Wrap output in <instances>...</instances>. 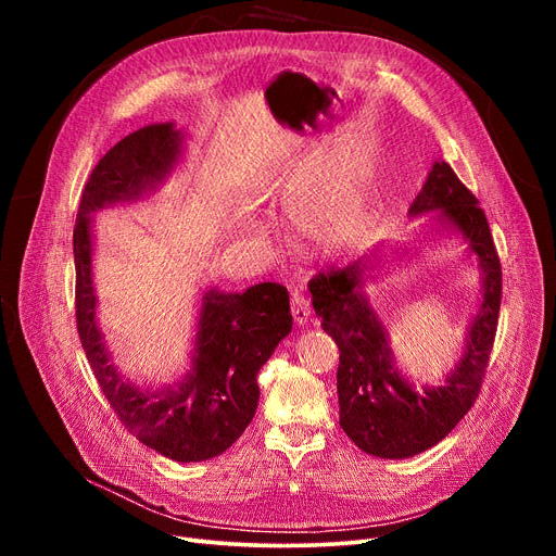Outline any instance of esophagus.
I'll list each match as a JSON object with an SVG mask.
<instances>
[{"label":"esophagus","mask_w":556,"mask_h":556,"mask_svg":"<svg viewBox=\"0 0 556 556\" xmlns=\"http://www.w3.org/2000/svg\"><path fill=\"white\" fill-rule=\"evenodd\" d=\"M290 313H293V319H295L298 327L308 325V319H311V304L304 300V295L300 293V290H295L293 298H290Z\"/></svg>","instance_id":"34e87169"}]
</instances>
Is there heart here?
<instances>
[{
    "instance_id": "b5f03b06",
    "label": "heart",
    "mask_w": 556,
    "mask_h": 556,
    "mask_svg": "<svg viewBox=\"0 0 556 556\" xmlns=\"http://www.w3.org/2000/svg\"><path fill=\"white\" fill-rule=\"evenodd\" d=\"M290 214L304 237L323 250L352 243L367 223V191L354 162L319 173L295 170Z\"/></svg>"
}]
</instances>
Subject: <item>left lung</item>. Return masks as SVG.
<instances>
[{
	"instance_id": "left-lung-1",
	"label": "left lung",
	"mask_w": 556,
	"mask_h": 556,
	"mask_svg": "<svg viewBox=\"0 0 556 556\" xmlns=\"http://www.w3.org/2000/svg\"><path fill=\"white\" fill-rule=\"evenodd\" d=\"M407 214H432L437 231L466 243L480 268V302L469 317L462 354L440 386H417L399 369L386 317L365 293L396 248L378 243L349 266L308 281L315 315L340 349V426L361 451L383 459H405L432 448L471 410L498 327L503 290L486 216L444 160L432 162Z\"/></svg>"
}]
</instances>
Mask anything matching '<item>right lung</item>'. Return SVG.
I'll return each instance as SVG.
<instances>
[{
	"mask_svg": "<svg viewBox=\"0 0 556 556\" xmlns=\"http://www.w3.org/2000/svg\"><path fill=\"white\" fill-rule=\"evenodd\" d=\"M182 153V128L151 124L114 143L94 166L74 227L76 323L87 363L132 437L168 459L204 462L225 453L252 421L256 374L293 329V315L279 283L263 281L245 293L202 288L180 381L155 390L116 369L97 317L94 214L153 193L178 168Z\"/></svg>",
	"mask_w": 556,
	"mask_h": 556,
	"instance_id": "obj_1",
	"label": "right lung"
}]
</instances>
